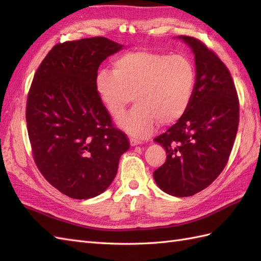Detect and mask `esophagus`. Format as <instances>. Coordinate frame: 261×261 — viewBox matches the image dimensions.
<instances>
[{
	"label": "esophagus",
	"instance_id": "obj_1",
	"mask_svg": "<svg viewBox=\"0 0 261 261\" xmlns=\"http://www.w3.org/2000/svg\"><path fill=\"white\" fill-rule=\"evenodd\" d=\"M129 143H130L132 146H137V145H140V144H141V141L138 140V139H136V138H130V139H129Z\"/></svg>",
	"mask_w": 261,
	"mask_h": 261
}]
</instances>
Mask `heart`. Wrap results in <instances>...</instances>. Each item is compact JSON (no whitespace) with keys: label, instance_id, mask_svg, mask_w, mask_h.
<instances>
[{"label":"heart","instance_id":"b5f03b06","mask_svg":"<svg viewBox=\"0 0 261 261\" xmlns=\"http://www.w3.org/2000/svg\"><path fill=\"white\" fill-rule=\"evenodd\" d=\"M94 85L113 117L123 115L134 97L136 106L117 124L130 136L146 138L155 123L171 125L185 115L194 97L196 69L185 55L133 51L117 57L113 70L100 69Z\"/></svg>","mask_w":261,"mask_h":261}]
</instances>
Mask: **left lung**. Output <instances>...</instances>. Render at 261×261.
I'll list each match as a JSON object with an SVG mask.
<instances>
[{"instance_id": "8db88e82", "label": "left lung", "mask_w": 261, "mask_h": 261, "mask_svg": "<svg viewBox=\"0 0 261 261\" xmlns=\"http://www.w3.org/2000/svg\"><path fill=\"white\" fill-rule=\"evenodd\" d=\"M195 54L196 85L185 115L153 140L167 160L153 172L164 193L187 197L208 187L223 171L240 122V102L230 70L198 39L179 36Z\"/></svg>"}]
</instances>
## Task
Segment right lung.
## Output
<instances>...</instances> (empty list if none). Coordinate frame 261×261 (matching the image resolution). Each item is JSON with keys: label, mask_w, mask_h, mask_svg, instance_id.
<instances>
[{"label": "right lung", "mask_w": 261, "mask_h": 261, "mask_svg": "<svg viewBox=\"0 0 261 261\" xmlns=\"http://www.w3.org/2000/svg\"><path fill=\"white\" fill-rule=\"evenodd\" d=\"M122 48L105 37L55 44L29 89L26 121L34 160L43 177L70 198L103 193L129 148L94 85L101 63Z\"/></svg>", "instance_id": "add662e5"}]
</instances>
